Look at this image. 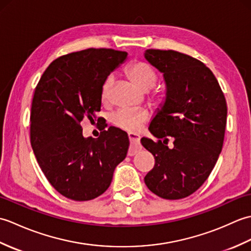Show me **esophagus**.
Here are the masks:
<instances>
[{
	"mask_svg": "<svg viewBox=\"0 0 251 251\" xmlns=\"http://www.w3.org/2000/svg\"><path fill=\"white\" fill-rule=\"evenodd\" d=\"M128 138H129V141H130V143L132 146H139V143H140V137L138 136V135H136V134H128ZM136 152H137V149H130L129 150V152H128V155H130V156H132V155H135L136 154Z\"/></svg>",
	"mask_w": 251,
	"mask_h": 251,
	"instance_id": "1",
	"label": "esophagus"
}]
</instances>
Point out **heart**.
Returning <instances> with one entry per match:
<instances>
[{
    "label": "heart",
    "mask_w": 251,
    "mask_h": 251,
    "mask_svg": "<svg viewBox=\"0 0 251 251\" xmlns=\"http://www.w3.org/2000/svg\"><path fill=\"white\" fill-rule=\"evenodd\" d=\"M126 74L130 81L143 92H148L149 89H151L157 81V74L155 70L149 63L143 61L131 63L127 67ZM113 82V75H109L104 79L102 87H101V98L102 100L109 98ZM153 98L155 100H161L162 96L155 94ZM111 120L120 128L130 132H136L139 131L148 122L149 113L146 110L123 108L114 112L111 116Z\"/></svg>",
    "instance_id": "b5f03b06"
}]
</instances>
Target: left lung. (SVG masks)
<instances>
[{"label":"left lung","mask_w":251,"mask_h":251,"mask_svg":"<svg viewBox=\"0 0 251 251\" xmlns=\"http://www.w3.org/2000/svg\"><path fill=\"white\" fill-rule=\"evenodd\" d=\"M145 58L163 73L166 85L164 102L149 126L158 141L141 138L155 158L145 182L162 199H184L209 177L221 153L226 101L214 73L195 58L159 50H147ZM169 136L172 149L167 146Z\"/></svg>","instance_id":"8db88e82"}]
</instances>
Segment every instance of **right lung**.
I'll return each mask as SVG.
<instances>
[{
    "label": "right lung",
    "mask_w": 251,
    "mask_h": 251,
    "mask_svg": "<svg viewBox=\"0 0 251 251\" xmlns=\"http://www.w3.org/2000/svg\"><path fill=\"white\" fill-rule=\"evenodd\" d=\"M127 59L126 51L88 49L52 61L35 88L30 139L36 161L55 190L73 201L106 191L129 147L127 132L111 126L85 138L81 122H95L104 79ZM99 120V119H98Z\"/></svg>",
    "instance_id": "add662e5"
}]
</instances>
